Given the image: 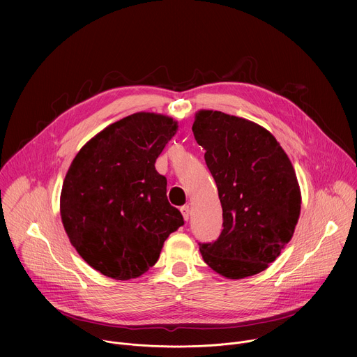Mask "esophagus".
I'll list each match as a JSON object with an SVG mask.
<instances>
[{
  "instance_id": "obj_1",
  "label": "esophagus",
  "mask_w": 357,
  "mask_h": 357,
  "mask_svg": "<svg viewBox=\"0 0 357 357\" xmlns=\"http://www.w3.org/2000/svg\"><path fill=\"white\" fill-rule=\"evenodd\" d=\"M181 213H182L183 219L188 222V220H189V216H190V208H189V205L182 206V208H181Z\"/></svg>"
}]
</instances>
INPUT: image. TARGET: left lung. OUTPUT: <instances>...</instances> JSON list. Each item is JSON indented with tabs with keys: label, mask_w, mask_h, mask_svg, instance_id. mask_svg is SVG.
I'll use <instances>...</instances> for the list:
<instances>
[{
	"label": "left lung",
	"mask_w": 357,
	"mask_h": 357,
	"mask_svg": "<svg viewBox=\"0 0 357 357\" xmlns=\"http://www.w3.org/2000/svg\"><path fill=\"white\" fill-rule=\"evenodd\" d=\"M192 131L206 151L223 209V230L216 241L199 243L202 257L230 280L259 274L280 256L299 219L294 167L274 135L245 119L200 110Z\"/></svg>",
	"instance_id": "left-lung-1"
}]
</instances>
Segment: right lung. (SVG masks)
I'll list each match as a JSON object with an SVG mask.
<instances>
[{"label":"right lung","mask_w":357,"mask_h":357,"mask_svg":"<svg viewBox=\"0 0 357 357\" xmlns=\"http://www.w3.org/2000/svg\"><path fill=\"white\" fill-rule=\"evenodd\" d=\"M178 123L135 113L94 135L65 176L61 216L80 257L114 280H131L154 266L168 236L183 225L167 197L155 161Z\"/></svg>","instance_id":"obj_1"}]
</instances>
